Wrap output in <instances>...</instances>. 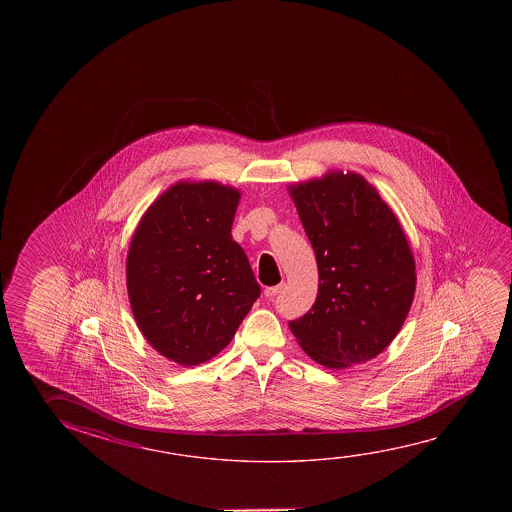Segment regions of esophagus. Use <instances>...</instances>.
I'll list each match as a JSON object with an SVG mask.
<instances>
[{
    "instance_id": "1",
    "label": "esophagus",
    "mask_w": 512,
    "mask_h": 512,
    "mask_svg": "<svg viewBox=\"0 0 512 512\" xmlns=\"http://www.w3.org/2000/svg\"><path fill=\"white\" fill-rule=\"evenodd\" d=\"M282 289H284V284H278L275 285V287H266V289H264V294H266L268 298H275L277 294L282 293Z\"/></svg>"
}]
</instances>
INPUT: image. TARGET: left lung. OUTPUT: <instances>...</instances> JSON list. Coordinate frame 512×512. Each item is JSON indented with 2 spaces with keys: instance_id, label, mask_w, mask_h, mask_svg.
<instances>
[{
  "instance_id": "obj_1",
  "label": "left lung",
  "mask_w": 512,
  "mask_h": 512,
  "mask_svg": "<svg viewBox=\"0 0 512 512\" xmlns=\"http://www.w3.org/2000/svg\"><path fill=\"white\" fill-rule=\"evenodd\" d=\"M318 262L312 309L289 323L310 359L350 368L384 352L409 314L416 262L402 225L377 189L353 171L289 185Z\"/></svg>"
}]
</instances>
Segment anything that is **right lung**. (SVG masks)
<instances>
[{
	"instance_id": "obj_1",
	"label": "right lung",
	"mask_w": 512,
	"mask_h": 512,
	"mask_svg": "<svg viewBox=\"0 0 512 512\" xmlns=\"http://www.w3.org/2000/svg\"><path fill=\"white\" fill-rule=\"evenodd\" d=\"M241 191L182 180L151 203L126 255L135 323L153 350L180 366L216 357L260 296L248 257L232 239Z\"/></svg>"
}]
</instances>
